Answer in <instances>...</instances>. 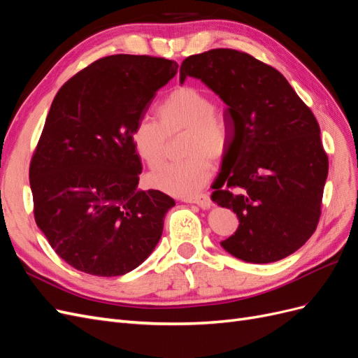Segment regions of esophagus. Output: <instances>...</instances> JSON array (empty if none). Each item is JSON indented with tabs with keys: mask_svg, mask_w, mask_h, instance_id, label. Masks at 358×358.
Wrapping results in <instances>:
<instances>
[{
	"mask_svg": "<svg viewBox=\"0 0 358 358\" xmlns=\"http://www.w3.org/2000/svg\"><path fill=\"white\" fill-rule=\"evenodd\" d=\"M182 201L197 204V206H200L201 209H209L212 206L210 197L208 196V194H200V196H196V197H187V199H183Z\"/></svg>",
	"mask_w": 358,
	"mask_h": 358,
	"instance_id": "esophagus-1",
	"label": "esophagus"
}]
</instances>
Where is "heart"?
Returning a JSON list of instances; mask_svg holds the SVG:
<instances>
[{"instance_id":"b5f03b06","label":"heart","mask_w":358,"mask_h":358,"mask_svg":"<svg viewBox=\"0 0 358 358\" xmlns=\"http://www.w3.org/2000/svg\"><path fill=\"white\" fill-rule=\"evenodd\" d=\"M158 121L143 117L133 129V143L149 169L166 159L169 137L183 131L180 154L185 157L149 175L154 188L171 196H194L208 183L212 161L229 152L230 133L222 113L213 109L210 96L194 86L173 90L157 107Z\"/></svg>"}]
</instances>
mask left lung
Listing matches in <instances>:
<instances>
[{
  "instance_id": "left-lung-1",
  "label": "left lung",
  "mask_w": 358,
  "mask_h": 358,
  "mask_svg": "<svg viewBox=\"0 0 358 358\" xmlns=\"http://www.w3.org/2000/svg\"><path fill=\"white\" fill-rule=\"evenodd\" d=\"M188 76L227 104L230 148L212 200L233 209L241 224L221 246L255 264L296 252L317 230L329 173L315 116L282 74L245 52L191 55L180 83Z\"/></svg>"
}]
</instances>
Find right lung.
Instances as JSON below:
<instances>
[{"mask_svg":"<svg viewBox=\"0 0 358 358\" xmlns=\"http://www.w3.org/2000/svg\"><path fill=\"white\" fill-rule=\"evenodd\" d=\"M178 67L110 55L74 74L52 101L29 164L34 218L53 251L80 272L125 275L159 242L175 200L137 189L133 129Z\"/></svg>","mask_w":358,"mask_h":358,"instance_id":"add662e5","label":"right lung"}]
</instances>
